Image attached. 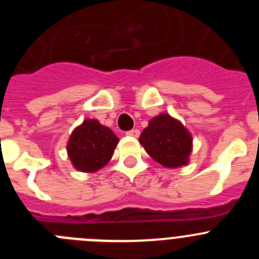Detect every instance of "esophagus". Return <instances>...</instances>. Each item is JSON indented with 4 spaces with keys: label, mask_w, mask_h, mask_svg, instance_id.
Here are the masks:
<instances>
[{
    "label": "esophagus",
    "mask_w": 259,
    "mask_h": 259,
    "mask_svg": "<svg viewBox=\"0 0 259 259\" xmlns=\"http://www.w3.org/2000/svg\"><path fill=\"white\" fill-rule=\"evenodd\" d=\"M127 135L128 136H132V137H139L140 131H139V130H136V128H134V130H131V131H127Z\"/></svg>",
    "instance_id": "esophagus-1"
}]
</instances>
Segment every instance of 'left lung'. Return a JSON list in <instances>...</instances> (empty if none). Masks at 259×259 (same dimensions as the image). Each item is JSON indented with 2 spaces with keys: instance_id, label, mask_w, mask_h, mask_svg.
I'll use <instances>...</instances> for the list:
<instances>
[{
  "instance_id": "8db88e82",
  "label": "left lung",
  "mask_w": 259,
  "mask_h": 259,
  "mask_svg": "<svg viewBox=\"0 0 259 259\" xmlns=\"http://www.w3.org/2000/svg\"><path fill=\"white\" fill-rule=\"evenodd\" d=\"M148 154L164 167L184 166L192 152V137L184 125L168 114L154 116L140 136Z\"/></svg>"
}]
</instances>
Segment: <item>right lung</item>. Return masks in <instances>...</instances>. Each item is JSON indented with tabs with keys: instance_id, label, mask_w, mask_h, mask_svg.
Returning a JSON list of instances; mask_svg holds the SVG:
<instances>
[{
	"instance_id": "right-lung-1",
	"label": "right lung",
	"mask_w": 259,
	"mask_h": 259,
	"mask_svg": "<svg viewBox=\"0 0 259 259\" xmlns=\"http://www.w3.org/2000/svg\"><path fill=\"white\" fill-rule=\"evenodd\" d=\"M118 137L96 119H87L75 128L67 144V152L76 170L95 172L111 159Z\"/></svg>"
}]
</instances>
